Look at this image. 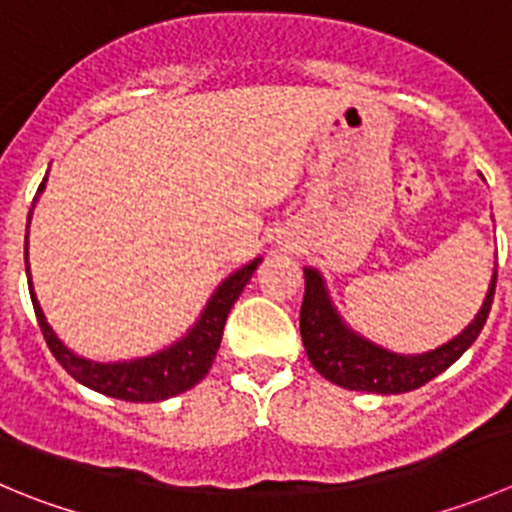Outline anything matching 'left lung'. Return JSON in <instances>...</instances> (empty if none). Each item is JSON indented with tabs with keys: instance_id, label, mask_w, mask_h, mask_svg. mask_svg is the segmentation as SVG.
<instances>
[{
	"instance_id": "obj_1",
	"label": "left lung",
	"mask_w": 512,
	"mask_h": 512,
	"mask_svg": "<svg viewBox=\"0 0 512 512\" xmlns=\"http://www.w3.org/2000/svg\"><path fill=\"white\" fill-rule=\"evenodd\" d=\"M495 280H498V270L493 272L483 307L458 337L435 350L423 352V355H398V352L385 350V347L352 332L332 307L320 272L305 267L300 335L305 342L307 357L325 380L335 382L345 390L398 395L423 388L425 382L448 370L478 340L480 330L488 320L490 305H493Z\"/></svg>"
}]
</instances>
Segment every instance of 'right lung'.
Instances as JSON below:
<instances>
[{
	"mask_svg": "<svg viewBox=\"0 0 512 512\" xmlns=\"http://www.w3.org/2000/svg\"><path fill=\"white\" fill-rule=\"evenodd\" d=\"M44 185H47V177H44L42 185H39L37 195H42ZM34 200H37V197H34ZM29 220H32V210H29ZM27 237H24V267H27L29 295H32L34 315H37V322L39 327H42V335L44 340H47L52 355L57 357L59 365H62L77 382L97 390V393L109 395V398L130 400V403H157V400L175 398V395L195 388L197 382L207 375L217 350H220L222 330H225V320L227 315H230L232 305H235L240 292L245 290V285L250 282L252 272H255L257 265L262 262V257H257L250 265L232 272V275L217 287L215 295L210 297V302H207V307L202 310L195 327H190V332H187L182 340H177L172 347H167V350L155 352V355L150 357H137V360L92 362L74 355V352L59 340L57 332L49 327L47 317H44L42 307H39L37 302V295H34L32 275H29Z\"/></svg>",
	"mask_w": 512,
	"mask_h": 512,
	"instance_id": "add662e5",
	"label": "right lung"
}]
</instances>
